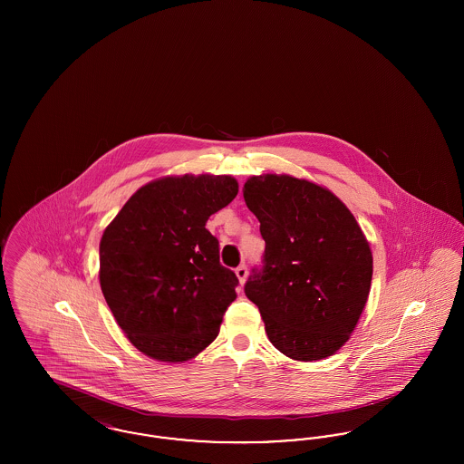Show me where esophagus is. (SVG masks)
<instances>
[{
	"instance_id": "obj_1",
	"label": "esophagus",
	"mask_w": 464,
	"mask_h": 464,
	"mask_svg": "<svg viewBox=\"0 0 464 464\" xmlns=\"http://www.w3.org/2000/svg\"><path fill=\"white\" fill-rule=\"evenodd\" d=\"M235 273H237V276H238V280H240V284L243 285L245 280H246V275H248V273H246V266H238V267L235 269Z\"/></svg>"
}]
</instances>
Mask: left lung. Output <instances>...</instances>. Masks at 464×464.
<instances>
[{
    "instance_id": "8db88e82",
    "label": "left lung",
    "mask_w": 464,
    "mask_h": 464,
    "mask_svg": "<svg viewBox=\"0 0 464 464\" xmlns=\"http://www.w3.org/2000/svg\"><path fill=\"white\" fill-rule=\"evenodd\" d=\"M248 210L261 222L263 267L245 295L273 346L299 362L335 353L352 335L372 282V252L348 207L327 188L292 176L250 177Z\"/></svg>"
}]
</instances>
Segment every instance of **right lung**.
<instances>
[{
	"label": "right lung",
	"mask_w": 464,
	"mask_h": 464,
	"mask_svg": "<svg viewBox=\"0 0 464 464\" xmlns=\"http://www.w3.org/2000/svg\"><path fill=\"white\" fill-rule=\"evenodd\" d=\"M237 195L231 176L161 177L137 189L104 229L101 288L139 352L177 363L218 337L238 278L219 263V242L205 224Z\"/></svg>",
	"instance_id": "1"
}]
</instances>
